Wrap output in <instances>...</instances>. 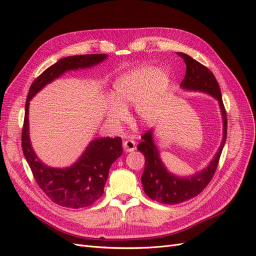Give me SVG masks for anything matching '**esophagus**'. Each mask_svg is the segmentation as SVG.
I'll return each instance as SVG.
<instances>
[{
    "label": "esophagus",
    "instance_id": "esophagus-1",
    "mask_svg": "<svg viewBox=\"0 0 256 256\" xmlns=\"http://www.w3.org/2000/svg\"><path fill=\"white\" fill-rule=\"evenodd\" d=\"M122 146H124V150H125L127 152H134L136 148V142L132 140H126L122 142Z\"/></svg>",
    "mask_w": 256,
    "mask_h": 256
}]
</instances>
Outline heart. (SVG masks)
Listing matches in <instances>:
<instances>
[{
  "mask_svg": "<svg viewBox=\"0 0 256 256\" xmlns=\"http://www.w3.org/2000/svg\"><path fill=\"white\" fill-rule=\"evenodd\" d=\"M170 85V76L157 67L143 65L136 67L120 76L114 83V95L118 100H111L106 106V115L110 122L118 124L126 118V110L122 104H136V112L143 120H150L156 114L160 99Z\"/></svg>",
  "mask_w": 256,
  "mask_h": 256,
  "instance_id": "heart-1",
  "label": "heart"
}]
</instances>
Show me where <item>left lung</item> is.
<instances>
[{"label":"left lung","mask_w":256,"mask_h":256,"mask_svg":"<svg viewBox=\"0 0 256 256\" xmlns=\"http://www.w3.org/2000/svg\"><path fill=\"white\" fill-rule=\"evenodd\" d=\"M177 56L184 58L187 66L180 86L186 90L207 92L219 102L223 118V138L219 150L216 152L210 164L194 176L182 178L168 172L164 164H162L157 147L152 141V130L146 131L142 136L143 141L138 145V150L145 157V168L141 177L144 192L152 200L168 205L186 202L198 196L206 188L218 168L228 134L226 111L222 102L219 83L216 82L214 74L188 54L177 52Z\"/></svg>","instance_id":"1"}]
</instances>
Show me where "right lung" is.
Wrapping results in <instances>:
<instances>
[{"label": "right lung", "mask_w": 256, "mask_h": 256, "mask_svg": "<svg viewBox=\"0 0 256 256\" xmlns=\"http://www.w3.org/2000/svg\"><path fill=\"white\" fill-rule=\"evenodd\" d=\"M106 56V54H85L60 58L37 76L28 90L21 138L23 154L32 170L37 184L52 202L60 206L88 207L104 194L109 170L122 152V138L120 136L96 138L88 144L80 159L72 166L50 168L37 158L30 145L28 118L30 100L62 74L97 65Z\"/></svg>", "instance_id": "obj_1"}]
</instances>
